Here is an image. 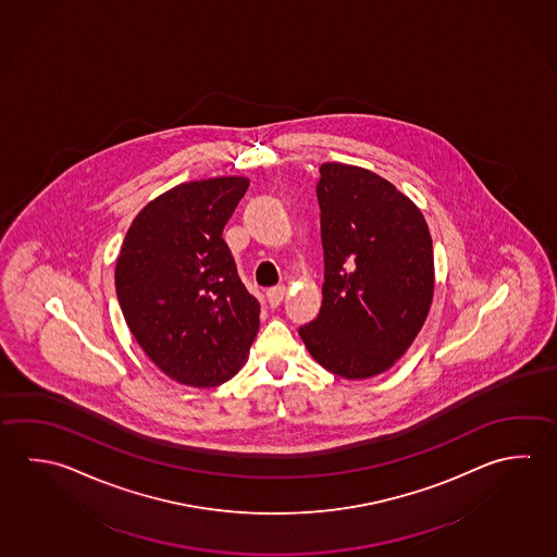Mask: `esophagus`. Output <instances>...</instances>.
I'll return each mask as SVG.
<instances>
[{
    "label": "esophagus",
    "instance_id": "esophagus-1",
    "mask_svg": "<svg viewBox=\"0 0 557 557\" xmlns=\"http://www.w3.org/2000/svg\"><path fill=\"white\" fill-rule=\"evenodd\" d=\"M284 294H286V286H284V284L269 288V290H267L269 304H271V306H278V304L283 302Z\"/></svg>",
    "mask_w": 557,
    "mask_h": 557
}]
</instances>
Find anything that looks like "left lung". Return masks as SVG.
Listing matches in <instances>:
<instances>
[{
    "mask_svg": "<svg viewBox=\"0 0 557 557\" xmlns=\"http://www.w3.org/2000/svg\"><path fill=\"white\" fill-rule=\"evenodd\" d=\"M324 245L322 308L298 334L330 373L367 379L405 355L434 296L424 215L379 174L324 162L315 186Z\"/></svg>",
    "mask_w": 557,
    "mask_h": 557,
    "instance_id": "8db88e82",
    "label": "left lung"
}]
</instances>
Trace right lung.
<instances>
[{
  "instance_id": "obj_1",
  "label": "right lung",
  "mask_w": 557,
  "mask_h": 557,
  "mask_svg": "<svg viewBox=\"0 0 557 557\" xmlns=\"http://www.w3.org/2000/svg\"><path fill=\"white\" fill-rule=\"evenodd\" d=\"M249 188L243 176L174 186L133 220L115 293L133 337L181 385L212 388L242 369L261 306L222 233Z\"/></svg>"
}]
</instances>
